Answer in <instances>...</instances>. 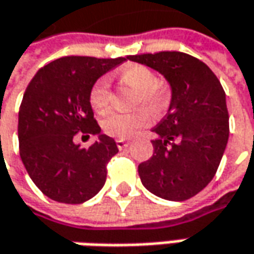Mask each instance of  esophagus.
Returning a JSON list of instances; mask_svg holds the SVG:
<instances>
[{"label": "esophagus", "mask_w": 254, "mask_h": 254, "mask_svg": "<svg viewBox=\"0 0 254 254\" xmlns=\"http://www.w3.org/2000/svg\"><path fill=\"white\" fill-rule=\"evenodd\" d=\"M116 144H117L119 150H124L128 145V141L127 140H123V138H119V140H116Z\"/></svg>", "instance_id": "esophagus-1"}]
</instances>
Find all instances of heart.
Masks as SVG:
<instances>
[{
  "label": "heart",
  "mask_w": 254,
  "mask_h": 254,
  "mask_svg": "<svg viewBox=\"0 0 254 254\" xmlns=\"http://www.w3.org/2000/svg\"><path fill=\"white\" fill-rule=\"evenodd\" d=\"M120 79L137 90L135 104H145L151 112L161 113L170 99L168 87L155 80L151 69L142 64H130L120 70ZM110 97V80L102 76L93 84L89 100L94 110L102 112L109 104ZM151 122V116L147 109H137L131 113H109L103 119L102 127L106 134L116 138H130Z\"/></svg>",
  "instance_id": "b5f03b06"
}]
</instances>
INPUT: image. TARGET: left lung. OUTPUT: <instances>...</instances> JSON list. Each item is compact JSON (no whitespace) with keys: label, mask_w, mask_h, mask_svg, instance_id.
I'll return each instance as SVG.
<instances>
[{"label":"left lung","mask_w":254,"mask_h":254,"mask_svg":"<svg viewBox=\"0 0 254 254\" xmlns=\"http://www.w3.org/2000/svg\"><path fill=\"white\" fill-rule=\"evenodd\" d=\"M167 79L168 113L152 131L154 152L138 165L142 185L167 200H187L215 177L229 138L226 94L216 74L184 52L127 56Z\"/></svg>","instance_id":"1"}]
</instances>
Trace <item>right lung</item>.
Masks as SVG:
<instances>
[{
	"instance_id": "right-lung-1",
	"label": "right lung",
	"mask_w": 254,
	"mask_h": 254,
	"mask_svg": "<svg viewBox=\"0 0 254 254\" xmlns=\"http://www.w3.org/2000/svg\"><path fill=\"white\" fill-rule=\"evenodd\" d=\"M124 61L64 56L39 69L28 84L18 116L19 155L48 198L83 203L103 188L106 165L119 148L100 132L89 96L96 80ZM80 132L99 138L80 149L73 141Z\"/></svg>"
}]
</instances>
